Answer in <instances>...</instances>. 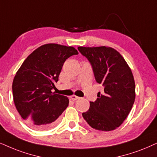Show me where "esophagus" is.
I'll return each instance as SVG.
<instances>
[{
	"label": "esophagus",
	"instance_id": "esophagus-1",
	"mask_svg": "<svg viewBox=\"0 0 157 157\" xmlns=\"http://www.w3.org/2000/svg\"><path fill=\"white\" fill-rule=\"evenodd\" d=\"M71 99H72L73 101H76V100H77V99H80V97H77V96H76V95H72V96H71Z\"/></svg>",
	"mask_w": 157,
	"mask_h": 157
}]
</instances>
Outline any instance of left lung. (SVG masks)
I'll use <instances>...</instances> for the list:
<instances>
[{
	"label": "left lung",
	"mask_w": 157,
	"mask_h": 157,
	"mask_svg": "<svg viewBox=\"0 0 157 157\" xmlns=\"http://www.w3.org/2000/svg\"><path fill=\"white\" fill-rule=\"evenodd\" d=\"M92 66L95 79L104 86L103 93L90 101L83 119L98 131H110L119 127L131 112L136 98L133 75L125 59L109 47H78Z\"/></svg>",
	"instance_id": "left-lung-1"
}]
</instances>
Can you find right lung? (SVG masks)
<instances>
[{
  "label": "right lung",
  "mask_w": 157,
  "mask_h": 157,
  "mask_svg": "<svg viewBox=\"0 0 157 157\" xmlns=\"http://www.w3.org/2000/svg\"><path fill=\"white\" fill-rule=\"evenodd\" d=\"M78 54L74 47L43 44L26 58L16 72L12 84L14 104L30 128L46 130L58 123L69 99L52 89L66 59Z\"/></svg>",
  "instance_id": "right-lung-1"
}]
</instances>
